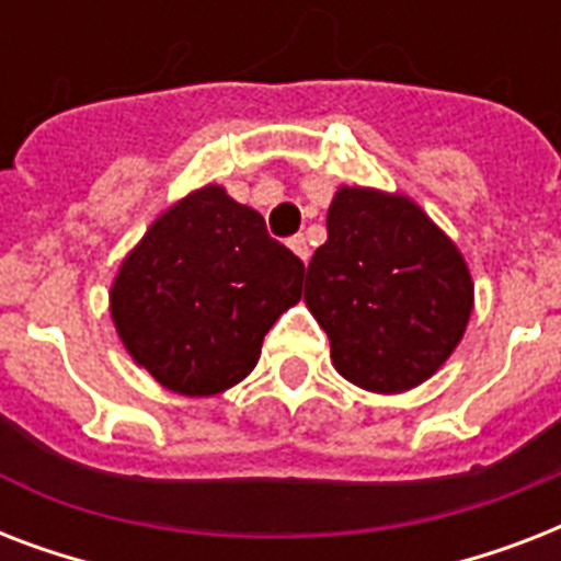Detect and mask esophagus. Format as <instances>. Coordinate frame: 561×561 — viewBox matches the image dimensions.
<instances>
[{"mask_svg": "<svg viewBox=\"0 0 561 561\" xmlns=\"http://www.w3.org/2000/svg\"><path fill=\"white\" fill-rule=\"evenodd\" d=\"M288 244H290V250H294V253H297L299 259H302V262H308V255H311V247H308V238L302 236V232L290 238Z\"/></svg>", "mask_w": 561, "mask_h": 561, "instance_id": "34e87169", "label": "esophagus"}]
</instances>
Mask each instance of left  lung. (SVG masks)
<instances>
[{
    "label": "left lung",
    "mask_w": 561,
    "mask_h": 561,
    "mask_svg": "<svg viewBox=\"0 0 561 561\" xmlns=\"http://www.w3.org/2000/svg\"><path fill=\"white\" fill-rule=\"evenodd\" d=\"M329 241L306 271V306L332 341V364L373 392L427 381L457 350L474 285L454 241L404 194L343 186Z\"/></svg>",
    "instance_id": "left-lung-1"
}]
</instances>
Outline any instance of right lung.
<instances>
[{
    "instance_id": "right-lung-1",
    "label": "right lung",
    "mask_w": 561,
    "mask_h": 561,
    "mask_svg": "<svg viewBox=\"0 0 561 561\" xmlns=\"http://www.w3.org/2000/svg\"><path fill=\"white\" fill-rule=\"evenodd\" d=\"M306 264L264 218L203 186L153 220L110 288L130 358L180 396H215L250 375L264 334L302 297Z\"/></svg>"
}]
</instances>
